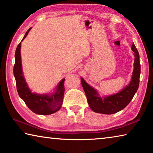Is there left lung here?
I'll use <instances>...</instances> for the list:
<instances>
[{
  "label": "left lung",
  "mask_w": 153,
  "mask_h": 153,
  "mask_svg": "<svg viewBox=\"0 0 153 153\" xmlns=\"http://www.w3.org/2000/svg\"><path fill=\"white\" fill-rule=\"evenodd\" d=\"M131 50L134 52V71L131 82L126 88L117 94L101 97L98 95L97 90L93 88L81 78L82 86L86 94L88 103L94 112L102 114H113L123 109L128 105L138 89L140 75V56L136 47L132 44Z\"/></svg>",
  "instance_id": "1"
}]
</instances>
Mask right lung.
Listing matches in <instances>:
<instances>
[{"label":"right lung","instance_id":"obj_1","mask_svg":"<svg viewBox=\"0 0 153 153\" xmlns=\"http://www.w3.org/2000/svg\"><path fill=\"white\" fill-rule=\"evenodd\" d=\"M30 27L24 36L23 40L26 37L31 30ZM18 45L15 54V65L13 67V74L16 81V86L18 94L22 98L30 109L33 113L38 115H50L60 109L63 103L65 92L64 82L63 79L59 82L56 88V91L53 94H38L32 93L25 82L22 67L21 59V45Z\"/></svg>","mask_w":153,"mask_h":153}]
</instances>
